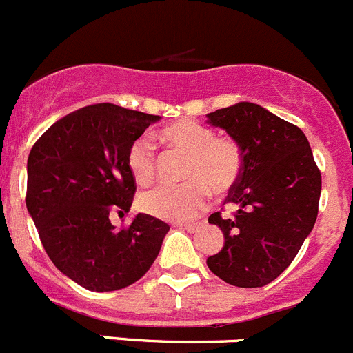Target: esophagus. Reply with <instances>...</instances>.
Masks as SVG:
<instances>
[{
  "instance_id": "34e87169",
  "label": "esophagus",
  "mask_w": 353,
  "mask_h": 353,
  "mask_svg": "<svg viewBox=\"0 0 353 353\" xmlns=\"http://www.w3.org/2000/svg\"><path fill=\"white\" fill-rule=\"evenodd\" d=\"M179 228L186 229L188 232H196L198 228H200V224H179Z\"/></svg>"
}]
</instances>
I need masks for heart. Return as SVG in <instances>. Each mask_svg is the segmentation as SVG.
<instances>
[{
    "label": "heart",
    "instance_id": "b5f03b06",
    "mask_svg": "<svg viewBox=\"0 0 353 353\" xmlns=\"http://www.w3.org/2000/svg\"><path fill=\"white\" fill-rule=\"evenodd\" d=\"M160 139L186 153L183 184H160L139 194L143 212L163 221H190L205 208L208 193L224 194L241 172V152L229 138H215L214 131L193 119H183L160 131ZM132 179L146 186L155 179V145L150 138H138L128 153Z\"/></svg>",
    "mask_w": 353,
    "mask_h": 353
}]
</instances>
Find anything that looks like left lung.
Returning <instances> with one entry per match:
<instances>
[{"instance_id":"1","label":"left lung","mask_w":353,"mask_h":353,"mask_svg":"<svg viewBox=\"0 0 353 353\" xmlns=\"http://www.w3.org/2000/svg\"><path fill=\"white\" fill-rule=\"evenodd\" d=\"M207 117L241 152V172L225 198L236 210L208 217L224 232V246L207 265L232 286H265L293 262L316 224L321 172L302 129L260 105L241 101Z\"/></svg>"}]
</instances>
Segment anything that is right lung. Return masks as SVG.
I'll return each mask as SVG.
<instances>
[{"mask_svg": "<svg viewBox=\"0 0 353 353\" xmlns=\"http://www.w3.org/2000/svg\"><path fill=\"white\" fill-rule=\"evenodd\" d=\"M159 115L112 103L79 108L54 122L27 160L26 205L51 262L91 292H115L146 274L169 225L138 214L115 229L110 215L132 205V143Z\"/></svg>", "mask_w": 353, "mask_h": 353, "instance_id": "obj_1", "label": "right lung"}]
</instances>
